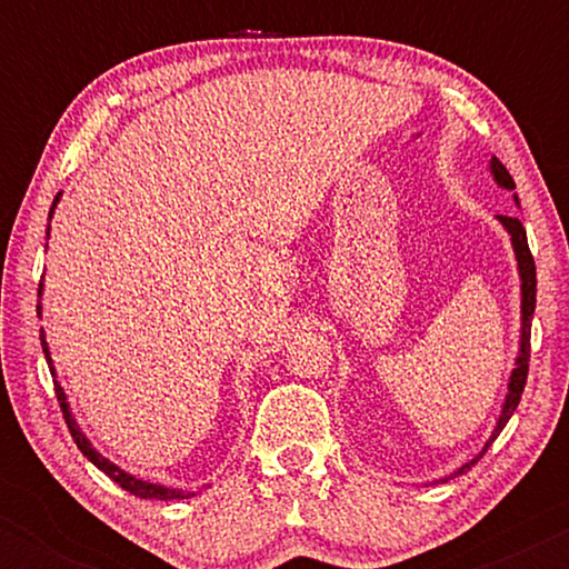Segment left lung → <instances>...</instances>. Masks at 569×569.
I'll list each match as a JSON object with an SVG mask.
<instances>
[{
    "instance_id": "left-lung-1",
    "label": "left lung",
    "mask_w": 569,
    "mask_h": 569,
    "mask_svg": "<svg viewBox=\"0 0 569 569\" xmlns=\"http://www.w3.org/2000/svg\"><path fill=\"white\" fill-rule=\"evenodd\" d=\"M489 171H492L495 181H498V187L502 189H516L511 173L506 171V166L498 158L489 160ZM516 206H519V198L513 194ZM500 224L506 227L508 234H511V246H513V253H516V262H519V278H521V339H519V356H516V369L511 371V380H508V393H506V403H502V411L498 417V426H495L492 436H489V441L485 443V449H481L479 455L473 457L471 462H466L462 468H457V473H466L468 468L476 466V462L485 457V452L489 447H492V441L498 439V433L502 428H506V422L511 420V415L519 407L521 401V393H525V382H527V371H530V329H532V316H535V291H538V278H535V259L530 253V246H527V232L525 227H521V221L516 217H498ZM447 481V479H441Z\"/></svg>"
}]
</instances>
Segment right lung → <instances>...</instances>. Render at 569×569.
<instances>
[{"mask_svg":"<svg viewBox=\"0 0 569 569\" xmlns=\"http://www.w3.org/2000/svg\"><path fill=\"white\" fill-rule=\"evenodd\" d=\"M58 198H61V192L56 194V200H53V208L58 206ZM53 208H50V217H53ZM48 234H50V227H48ZM37 297H42V283H39V291H37ZM39 312H42V307L37 305V316ZM39 339H42V352H44V358H48V367H50V375L56 377V369H53V358H50V350H48V342H44V331L42 335H39ZM53 385H56V396H58V401H61V411H63V420H67V426H69V433H71V439H74V443H77V449H80V452L88 457L90 462H93L96 468H101L103 473L109 476V479L112 481H117V485H120L122 489H126V492H130V495H136V498H143V500H187V498H194V492H187V489H171V487H162V485H152V481H143V479H136V476H130L128 471H122L120 466H114L112 460H107V457H103L101 452H96L93 449V443L88 441V436L82 433V428L77 426V420H74V415H71V409H69V401H67V393H63V388L61 385H58L56 380H53Z\"/></svg>","mask_w":569,"mask_h":569,"instance_id":"add662e5","label":"right lung"}]
</instances>
